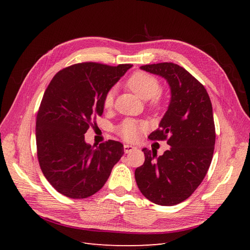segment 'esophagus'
I'll use <instances>...</instances> for the list:
<instances>
[{
  "label": "esophagus",
  "mask_w": 250,
  "mask_h": 250,
  "mask_svg": "<svg viewBox=\"0 0 250 250\" xmlns=\"http://www.w3.org/2000/svg\"><path fill=\"white\" fill-rule=\"evenodd\" d=\"M134 149H136V147H134V146L128 145V144L124 145V150H125V153H129V152H131V151H133Z\"/></svg>",
  "instance_id": "obj_1"
}]
</instances>
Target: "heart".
Listing matches in <instances>:
<instances>
[{"instance_id": "heart-1", "label": "heart", "mask_w": 250, "mask_h": 250, "mask_svg": "<svg viewBox=\"0 0 250 250\" xmlns=\"http://www.w3.org/2000/svg\"><path fill=\"white\" fill-rule=\"evenodd\" d=\"M126 87L132 90L137 97L143 100H149V106L158 108L161 105V84L158 79L144 72H135L126 81ZM114 104V89H109L103 98V106L110 108ZM145 129L144 122H139L133 119H125L117 126V134L125 141H135L140 132Z\"/></svg>"}]
</instances>
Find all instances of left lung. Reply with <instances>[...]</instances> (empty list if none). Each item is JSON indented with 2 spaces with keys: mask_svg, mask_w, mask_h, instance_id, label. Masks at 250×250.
<instances>
[{
  "mask_svg": "<svg viewBox=\"0 0 250 250\" xmlns=\"http://www.w3.org/2000/svg\"><path fill=\"white\" fill-rule=\"evenodd\" d=\"M141 68L166 78L171 87L168 109L148 136L167 141L169 148L158 158L144 148L145 162L135 169V180L152 203L176 205L194 192L209 168L216 140L213 107L203 84L184 67L163 62Z\"/></svg>",
  "mask_w": 250,
  "mask_h": 250,
  "instance_id": "obj_1",
  "label": "left lung"
}]
</instances>
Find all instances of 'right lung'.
Returning <instances> with one entry per match:
<instances>
[{
    "instance_id": "1",
    "label": "right lung",
    "mask_w": 250,
    "mask_h": 250,
    "mask_svg": "<svg viewBox=\"0 0 250 250\" xmlns=\"http://www.w3.org/2000/svg\"><path fill=\"white\" fill-rule=\"evenodd\" d=\"M130 67L77 63L58 72L45 90L36 116L37 159L46 179L67 198L98 192L124 155L120 142L93 148L83 134L103 114L105 93Z\"/></svg>"
}]
</instances>
